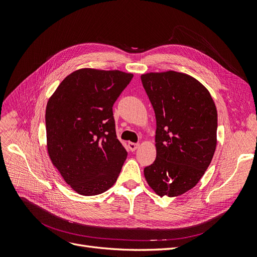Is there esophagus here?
<instances>
[{
	"label": "esophagus",
	"instance_id": "34e87169",
	"mask_svg": "<svg viewBox=\"0 0 257 257\" xmlns=\"http://www.w3.org/2000/svg\"><path fill=\"white\" fill-rule=\"evenodd\" d=\"M138 147H139V145H138V144L128 143V149H130L131 151H135Z\"/></svg>",
	"mask_w": 257,
	"mask_h": 257
}]
</instances>
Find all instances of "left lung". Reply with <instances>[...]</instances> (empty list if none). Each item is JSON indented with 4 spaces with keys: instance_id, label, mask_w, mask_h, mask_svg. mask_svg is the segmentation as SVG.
<instances>
[{
    "instance_id": "8db88e82",
    "label": "left lung",
    "mask_w": 257,
    "mask_h": 257,
    "mask_svg": "<svg viewBox=\"0 0 257 257\" xmlns=\"http://www.w3.org/2000/svg\"><path fill=\"white\" fill-rule=\"evenodd\" d=\"M155 113L157 159L144 169L159 196L182 195L195 186L216 147L217 112L209 91L193 77L168 71L142 75Z\"/></svg>"
}]
</instances>
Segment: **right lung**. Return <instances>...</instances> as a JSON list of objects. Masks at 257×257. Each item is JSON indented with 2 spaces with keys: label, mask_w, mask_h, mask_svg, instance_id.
<instances>
[{
  "label": "right lung",
  "mask_w": 257,
  "mask_h": 257,
  "mask_svg": "<svg viewBox=\"0 0 257 257\" xmlns=\"http://www.w3.org/2000/svg\"><path fill=\"white\" fill-rule=\"evenodd\" d=\"M133 78L121 71L81 68L65 77L46 107L49 158L80 195L110 189L127 152L115 134L112 106Z\"/></svg>",
  "instance_id": "right-lung-1"
}]
</instances>
